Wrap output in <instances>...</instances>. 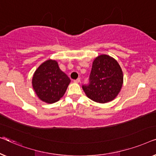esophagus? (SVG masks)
Wrapping results in <instances>:
<instances>
[{
	"label": "esophagus",
	"mask_w": 156,
	"mask_h": 156,
	"mask_svg": "<svg viewBox=\"0 0 156 156\" xmlns=\"http://www.w3.org/2000/svg\"><path fill=\"white\" fill-rule=\"evenodd\" d=\"M80 81V78H77L76 79V80H74V83H79Z\"/></svg>",
	"instance_id": "obj_1"
}]
</instances>
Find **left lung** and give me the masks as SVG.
I'll list each match as a JSON object with an SVG mask.
<instances>
[{
    "instance_id": "1",
    "label": "left lung",
    "mask_w": 156,
    "mask_h": 156,
    "mask_svg": "<svg viewBox=\"0 0 156 156\" xmlns=\"http://www.w3.org/2000/svg\"><path fill=\"white\" fill-rule=\"evenodd\" d=\"M123 84L121 67L111 56L100 55L93 63L88 84L82 87L90 99L105 103L117 97Z\"/></svg>"
}]
</instances>
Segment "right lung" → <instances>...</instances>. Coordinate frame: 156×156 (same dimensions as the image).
Listing matches in <instances>:
<instances>
[{"mask_svg": "<svg viewBox=\"0 0 156 156\" xmlns=\"http://www.w3.org/2000/svg\"><path fill=\"white\" fill-rule=\"evenodd\" d=\"M70 82L68 76L59 69L58 63L48 60L34 72L32 86L39 99L51 104L63 97Z\"/></svg>", "mask_w": 156, "mask_h": 156, "instance_id": "right-lung-1", "label": "right lung"}]
</instances>
